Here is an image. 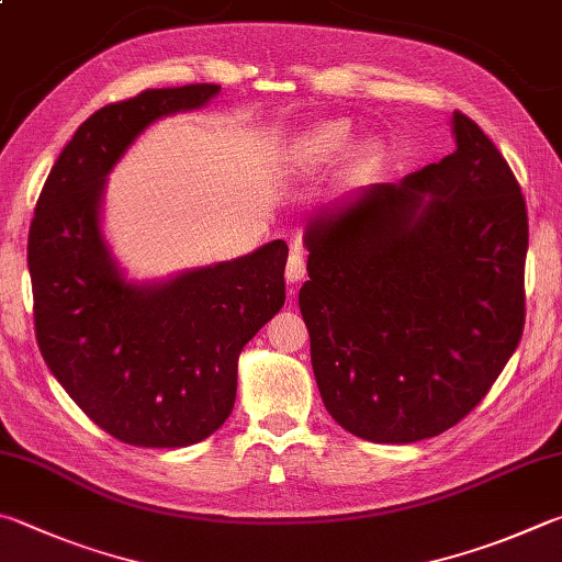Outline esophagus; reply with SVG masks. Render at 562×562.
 Returning a JSON list of instances; mask_svg holds the SVG:
<instances>
[{
    "label": "esophagus",
    "instance_id": "34e87169",
    "mask_svg": "<svg viewBox=\"0 0 562 562\" xmlns=\"http://www.w3.org/2000/svg\"><path fill=\"white\" fill-rule=\"evenodd\" d=\"M284 274H288V282H292V284L304 280V274H307V258H304V252L300 248H294L290 252L288 270H284Z\"/></svg>",
    "mask_w": 562,
    "mask_h": 562
}]
</instances>
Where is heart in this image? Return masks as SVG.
<instances>
[{
    "label": "heart",
    "instance_id": "b5f03b06",
    "mask_svg": "<svg viewBox=\"0 0 562 562\" xmlns=\"http://www.w3.org/2000/svg\"><path fill=\"white\" fill-rule=\"evenodd\" d=\"M351 139V122L349 120H324L319 125H314L310 132H304L300 139L297 155L310 167L329 165L341 155ZM366 155V149H361Z\"/></svg>",
    "mask_w": 562,
    "mask_h": 562
}]
</instances>
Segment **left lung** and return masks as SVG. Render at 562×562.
Masks as SVG:
<instances>
[{
  "label": "left lung",
  "instance_id": "left-lung-1",
  "mask_svg": "<svg viewBox=\"0 0 562 562\" xmlns=\"http://www.w3.org/2000/svg\"><path fill=\"white\" fill-rule=\"evenodd\" d=\"M457 149L307 228L300 290L326 411L371 442L442 435L521 341L528 213L502 151L464 112Z\"/></svg>",
  "mask_w": 562,
  "mask_h": 562
}]
</instances>
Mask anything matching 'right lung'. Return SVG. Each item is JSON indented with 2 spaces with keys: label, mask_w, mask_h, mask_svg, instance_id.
Returning a JSON list of instances; mask_svg holds the SVG:
<instances>
[{
  "label": "right lung",
  "mask_w": 562,
  "mask_h": 562,
  "mask_svg": "<svg viewBox=\"0 0 562 562\" xmlns=\"http://www.w3.org/2000/svg\"><path fill=\"white\" fill-rule=\"evenodd\" d=\"M218 90L149 88L100 108L60 151L34 209L41 356L80 411L127 445L187 447L216 432L236 403L238 353L284 304V240L132 288L100 238V191L115 161L149 122L206 105Z\"/></svg>",
  "instance_id": "1"
}]
</instances>
